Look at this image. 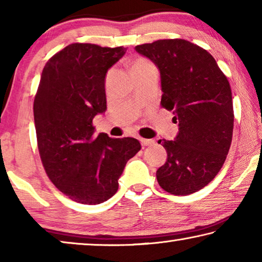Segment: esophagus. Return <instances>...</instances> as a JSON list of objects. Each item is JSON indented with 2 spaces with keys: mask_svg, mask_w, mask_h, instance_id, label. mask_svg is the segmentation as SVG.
I'll list each match as a JSON object with an SVG mask.
<instances>
[{
  "mask_svg": "<svg viewBox=\"0 0 262 262\" xmlns=\"http://www.w3.org/2000/svg\"><path fill=\"white\" fill-rule=\"evenodd\" d=\"M140 141H141L142 145H144V147L145 145H151L155 143L154 140H148V139H140Z\"/></svg>",
  "mask_w": 262,
  "mask_h": 262,
  "instance_id": "34e87169",
  "label": "esophagus"
}]
</instances>
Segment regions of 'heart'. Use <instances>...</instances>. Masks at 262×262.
Instances as JSON below:
<instances>
[{"label":"heart","instance_id":"b5f03b06","mask_svg":"<svg viewBox=\"0 0 262 262\" xmlns=\"http://www.w3.org/2000/svg\"><path fill=\"white\" fill-rule=\"evenodd\" d=\"M150 66H152V63L150 61H148L147 59H143V57H139V59H136L133 61L132 63V72H137V70H141L143 68H147L150 67Z\"/></svg>","mask_w":262,"mask_h":262}]
</instances>
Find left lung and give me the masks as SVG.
I'll use <instances>...</instances> for the list:
<instances>
[{"label":"left lung","instance_id":"8db88e82","mask_svg":"<svg viewBox=\"0 0 262 262\" xmlns=\"http://www.w3.org/2000/svg\"><path fill=\"white\" fill-rule=\"evenodd\" d=\"M161 73L162 107L173 111L179 132L159 140L167 152L156 172L167 193L188 195L215 178L232 141L233 106L229 81L214 57L184 39H163L135 47Z\"/></svg>","mask_w":262,"mask_h":262}]
</instances>
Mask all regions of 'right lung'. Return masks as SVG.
Returning <instances> with one entry per match:
<instances>
[{
  "instance_id": "1",
  "label": "right lung",
  "mask_w": 262,
  "mask_h": 262,
  "mask_svg": "<svg viewBox=\"0 0 262 262\" xmlns=\"http://www.w3.org/2000/svg\"><path fill=\"white\" fill-rule=\"evenodd\" d=\"M123 47L70 43L47 61L33 114L43 168L73 201L99 205L117 193L126 163L141 150L133 137L95 135L92 120L106 111L105 76Z\"/></svg>"
}]
</instances>
